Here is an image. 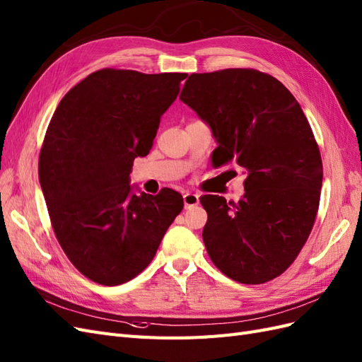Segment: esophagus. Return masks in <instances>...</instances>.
<instances>
[{"instance_id":"34e87169","label":"esophagus","mask_w":362,"mask_h":362,"mask_svg":"<svg viewBox=\"0 0 362 362\" xmlns=\"http://www.w3.org/2000/svg\"><path fill=\"white\" fill-rule=\"evenodd\" d=\"M183 203H185V209L194 208V206L199 204V195L194 192H187L183 195Z\"/></svg>"}]
</instances>
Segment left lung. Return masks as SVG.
Returning <instances> with one entry per match:
<instances>
[{
    "instance_id": "8db88e82",
    "label": "left lung",
    "mask_w": 362,
    "mask_h": 362,
    "mask_svg": "<svg viewBox=\"0 0 362 362\" xmlns=\"http://www.w3.org/2000/svg\"><path fill=\"white\" fill-rule=\"evenodd\" d=\"M180 100L209 124L215 167L244 168V195H202L203 241L214 265L233 281L257 285L290 267L318 211L323 163L294 95L265 72L230 68L191 74Z\"/></svg>"
}]
</instances>
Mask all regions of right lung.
Here are the masks:
<instances>
[{"label":"right lung","mask_w":362,"mask_h":362,"mask_svg":"<svg viewBox=\"0 0 362 362\" xmlns=\"http://www.w3.org/2000/svg\"><path fill=\"white\" fill-rule=\"evenodd\" d=\"M187 76L100 69L68 90L49 121L39 182L51 226L72 265L100 285L146 270L183 209L174 189L133 192L130 173Z\"/></svg>","instance_id":"obj_1"}]
</instances>
